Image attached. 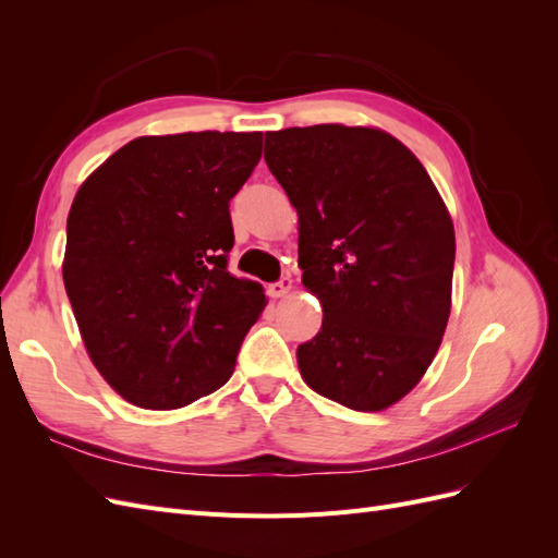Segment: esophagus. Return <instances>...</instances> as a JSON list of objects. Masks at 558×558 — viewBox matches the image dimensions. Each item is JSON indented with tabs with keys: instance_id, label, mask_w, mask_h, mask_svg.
Listing matches in <instances>:
<instances>
[{
	"instance_id": "obj_1",
	"label": "esophagus",
	"mask_w": 558,
	"mask_h": 558,
	"mask_svg": "<svg viewBox=\"0 0 558 558\" xmlns=\"http://www.w3.org/2000/svg\"><path fill=\"white\" fill-rule=\"evenodd\" d=\"M291 289H293V279L289 275H283L279 281L267 286V293L272 298H283V295L291 293Z\"/></svg>"
}]
</instances>
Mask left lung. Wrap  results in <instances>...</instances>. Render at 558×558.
Wrapping results in <instances>:
<instances>
[{"label": "left lung", "instance_id": "8db88e82", "mask_svg": "<svg viewBox=\"0 0 558 558\" xmlns=\"http://www.w3.org/2000/svg\"><path fill=\"white\" fill-rule=\"evenodd\" d=\"M265 162L298 209L302 283L324 307L300 375L349 410H386L424 377L449 320L445 202L412 150L373 128L265 132Z\"/></svg>", "mask_w": 558, "mask_h": 558}]
</instances>
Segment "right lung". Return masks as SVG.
Masks as SVG:
<instances>
[{
    "instance_id": "right-lung-1",
    "label": "right lung",
    "mask_w": 558,
    "mask_h": 558,
    "mask_svg": "<svg viewBox=\"0 0 558 558\" xmlns=\"http://www.w3.org/2000/svg\"><path fill=\"white\" fill-rule=\"evenodd\" d=\"M260 132L140 137L81 185L62 279L95 367L128 402L177 410L221 388L265 293L228 272L230 199Z\"/></svg>"
}]
</instances>
